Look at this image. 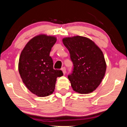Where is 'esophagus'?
Returning <instances> with one entry per match:
<instances>
[{
  "instance_id": "esophagus-1",
  "label": "esophagus",
  "mask_w": 127,
  "mask_h": 127,
  "mask_svg": "<svg viewBox=\"0 0 127 127\" xmlns=\"http://www.w3.org/2000/svg\"><path fill=\"white\" fill-rule=\"evenodd\" d=\"M61 70L62 71V72H63L64 74H65V73H66V69H65V67H62Z\"/></svg>"
}]
</instances>
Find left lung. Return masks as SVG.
Masks as SVG:
<instances>
[{
    "mask_svg": "<svg viewBox=\"0 0 127 127\" xmlns=\"http://www.w3.org/2000/svg\"><path fill=\"white\" fill-rule=\"evenodd\" d=\"M62 41L73 64L72 73L68 76L73 90L81 94L92 93L99 86L106 70L102 50L84 36L65 37Z\"/></svg>",
    "mask_w": 127,
    "mask_h": 127,
    "instance_id": "obj_1",
    "label": "left lung"
}]
</instances>
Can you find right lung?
I'll list each match as a JSON object with an SVG mask.
<instances>
[{
  "instance_id": "1",
  "label": "right lung",
  "mask_w": 127,
  "mask_h": 127,
  "mask_svg": "<svg viewBox=\"0 0 127 127\" xmlns=\"http://www.w3.org/2000/svg\"><path fill=\"white\" fill-rule=\"evenodd\" d=\"M56 41L55 36L39 34L27 43L21 53L18 62L21 77L28 89L38 96L53 94L57 78L63 75L61 70L54 69L50 56Z\"/></svg>"
}]
</instances>
